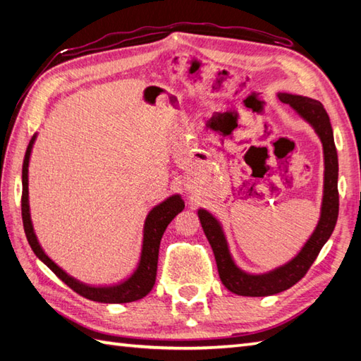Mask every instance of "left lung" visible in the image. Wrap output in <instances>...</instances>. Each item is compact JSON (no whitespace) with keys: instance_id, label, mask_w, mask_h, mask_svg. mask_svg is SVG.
Wrapping results in <instances>:
<instances>
[{"instance_id":"1","label":"left lung","mask_w":361,"mask_h":361,"mask_svg":"<svg viewBox=\"0 0 361 361\" xmlns=\"http://www.w3.org/2000/svg\"><path fill=\"white\" fill-rule=\"evenodd\" d=\"M279 99L283 104H288L291 109L298 111V114H301L305 121L310 122L321 137V142H323L326 167L323 208H321V219L315 233L304 245L301 252L291 262L278 268V270L257 276L243 273L235 267L231 256H229L228 245L219 221L208 211H198V219H200L206 239L209 240L214 257H216L220 281L229 291L240 296H270L293 287L298 281L304 278L312 264L315 262L321 248L332 235L336 219H338V155H336L329 114L323 104L315 101V99L287 93L279 94Z\"/></svg>"}]
</instances>
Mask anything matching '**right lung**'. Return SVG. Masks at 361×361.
<instances>
[{"label":"right lung","instance_id":"add662e5","mask_svg":"<svg viewBox=\"0 0 361 361\" xmlns=\"http://www.w3.org/2000/svg\"><path fill=\"white\" fill-rule=\"evenodd\" d=\"M34 141H35V135L32 136V140L29 141L25 161H23L21 217H23V226H25L27 242L30 245V248H32V251L35 252V256L40 259L42 262L48 265L54 271V274L62 279L68 287L73 288L75 293H79L80 296L87 299H91V301L105 302V304H124V302L137 301V299L149 295L153 286H155V279H157L161 237H163L167 225L171 224L176 214H180L183 209H185V202L181 200V197L173 195L171 198H167L166 202L155 206V208L149 212L144 225V242H142L141 260L132 278L114 287L83 286V283H80L79 281H75L71 278V276H68L62 268H59L48 256L44 255L34 234L32 221H30V216H29V202H27V166H29V157H30V150H32Z\"/></svg>","mask_w":361,"mask_h":361}]
</instances>
